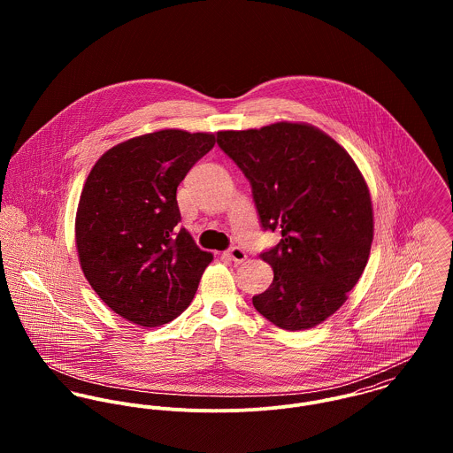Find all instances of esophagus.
Segmentation results:
<instances>
[{
  "label": "esophagus",
  "instance_id": "obj_1",
  "mask_svg": "<svg viewBox=\"0 0 453 453\" xmlns=\"http://www.w3.org/2000/svg\"><path fill=\"white\" fill-rule=\"evenodd\" d=\"M226 257L232 259L234 263H244L246 258H248V255H246V251L244 250H241V248H230L228 251H226Z\"/></svg>",
  "mask_w": 453,
  "mask_h": 453
}]
</instances>
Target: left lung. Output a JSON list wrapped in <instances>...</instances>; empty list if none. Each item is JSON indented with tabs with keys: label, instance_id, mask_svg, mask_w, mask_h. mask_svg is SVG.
<instances>
[{
	"label": "left lung",
	"instance_id": "left-lung-1",
	"mask_svg": "<svg viewBox=\"0 0 453 453\" xmlns=\"http://www.w3.org/2000/svg\"><path fill=\"white\" fill-rule=\"evenodd\" d=\"M216 139L250 180L261 228L282 235L259 255L273 280L253 296L255 309L288 331L323 323L345 303L370 257L373 207L361 171L309 124L221 130Z\"/></svg>",
	"mask_w": 453,
	"mask_h": 453
}]
</instances>
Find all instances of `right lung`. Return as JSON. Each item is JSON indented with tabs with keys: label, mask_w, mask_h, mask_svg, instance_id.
I'll return each instance as SVG.
<instances>
[{
	"label": "right lung",
	"mask_w": 453,
	"mask_h": 453,
	"mask_svg": "<svg viewBox=\"0 0 453 453\" xmlns=\"http://www.w3.org/2000/svg\"><path fill=\"white\" fill-rule=\"evenodd\" d=\"M214 142V134L180 129L137 135L108 150L85 181L74 221L80 265L99 298L130 323L176 319L212 261L178 228L176 190Z\"/></svg>",
	"instance_id": "add662e5"
}]
</instances>
